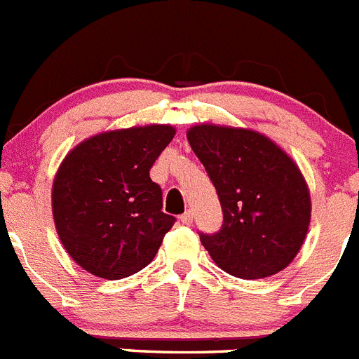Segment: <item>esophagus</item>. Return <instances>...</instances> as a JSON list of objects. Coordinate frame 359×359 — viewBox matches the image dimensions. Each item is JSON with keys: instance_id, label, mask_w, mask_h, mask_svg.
<instances>
[{"instance_id": "esophagus-1", "label": "esophagus", "mask_w": 359, "mask_h": 359, "mask_svg": "<svg viewBox=\"0 0 359 359\" xmlns=\"http://www.w3.org/2000/svg\"><path fill=\"white\" fill-rule=\"evenodd\" d=\"M180 222L184 225H191L193 224V211H186L182 216H180Z\"/></svg>"}]
</instances>
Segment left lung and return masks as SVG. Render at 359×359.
<instances>
[{
    "instance_id": "8db88e82",
    "label": "left lung",
    "mask_w": 359,
    "mask_h": 359,
    "mask_svg": "<svg viewBox=\"0 0 359 359\" xmlns=\"http://www.w3.org/2000/svg\"><path fill=\"white\" fill-rule=\"evenodd\" d=\"M187 141L218 193L224 224L200 241L216 264L240 279L288 266L311 218L306 180L276 143L254 130L196 125Z\"/></svg>"
}]
</instances>
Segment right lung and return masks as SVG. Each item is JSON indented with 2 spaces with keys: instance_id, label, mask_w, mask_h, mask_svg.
Returning <instances> with one entry per match:
<instances>
[{
  "instance_id": "obj_1",
  "label": "right lung",
  "mask_w": 359,
  "mask_h": 359,
  "mask_svg": "<svg viewBox=\"0 0 359 359\" xmlns=\"http://www.w3.org/2000/svg\"><path fill=\"white\" fill-rule=\"evenodd\" d=\"M173 135L168 125L105 132L62 161L51 193L55 227L83 270L123 279L156 257L175 216L163 212L150 168Z\"/></svg>"
}]
</instances>
